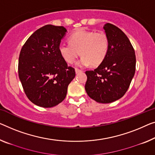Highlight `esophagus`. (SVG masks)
<instances>
[{"mask_svg":"<svg viewBox=\"0 0 155 155\" xmlns=\"http://www.w3.org/2000/svg\"><path fill=\"white\" fill-rule=\"evenodd\" d=\"M75 71H76V73L78 74V73L81 72V70H79V69H78V68H75Z\"/></svg>","mask_w":155,"mask_h":155,"instance_id":"1","label":"esophagus"}]
</instances>
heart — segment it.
Segmentation results:
<instances>
[{"label": "heart", "mask_w": 155, "mask_h": 155, "mask_svg": "<svg viewBox=\"0 0 155 155\" xmlns=\"http://www.w3.org/2000/svg\"><path fill=\"white\" fill-rule=\"evenodd\" d=\"M69 45H61L59 52L67 63L71 64L79 55L81 59L78 65L91 64L97 67L107 57L109 48V39L104 31H75L68 38Z\"/></svg>", "instance_id": "obj_1"}]
</instances>
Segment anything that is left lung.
I'll return each instance as SVG.
<instances>
[{
  "mask_svg": "<svg viewBox=\"0 0 155 155\" xmlns=\"http://www.w3.org/2000/svg\"><path fill=\"white\" fill-rule=\"evenodd\" d=\"M109 39L107 57L94 70L85 71V89L97 102L111 103L127 91L136 70L134 49L119 28L107 23L104 26Z\"/></svg>",
  "mask_w": 155,
  "mask_h": 155,
  "instance_id": "1",
  "label": "left lung"
}]
</instances>
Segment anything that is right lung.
I'll list each match as a JSON object with an SVG mask.
<instances>
[{
    "instance_id": "right-lung-1",
    "label": "right lung",
    "mask_w": 155,
    "mask_h": 155,
    "mask_svg": "<svg viewBox=\"0 0 155 155\" xmlns=\"http://www.w3.org/2000/svg\"><path fill=\"white\" fill-rule=\"evenodd\" d=\"M66 32L63 26L46 25L29 37L20 51L18 77L27 97L39 107L51 108L62 102L75 77L74 68L59 52Z\"/></svg>"
}]
</instances>
